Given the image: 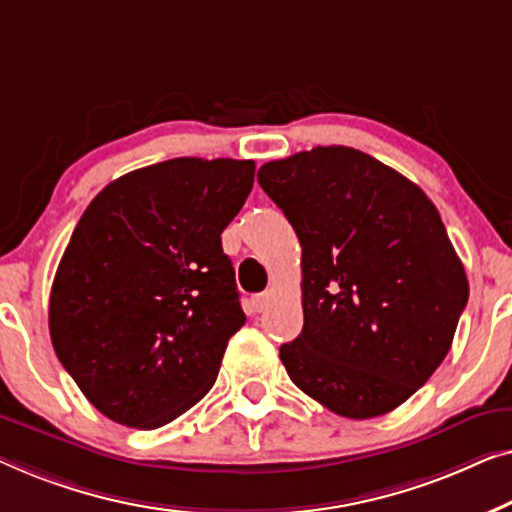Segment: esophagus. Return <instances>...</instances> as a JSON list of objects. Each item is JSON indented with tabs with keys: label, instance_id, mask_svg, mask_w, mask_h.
<instances>
[{
	"label": "esophagus",
	"instance_id": "1",
	"mask_svg": "<svg viewBox=\"0 0 512 512\" xmlns=\"http://www.w3.org/2000/svg\"><path fill=\"white\" fill-rule=\"evenodd\" d=\"M250 304H253V308H255V313H262V311H266V306L271 304V294L269 292H262V294H255L253 299H250Z\"/></svg>",
	"mask_w": 512,
	"mask_h": 512
}]
</instances>
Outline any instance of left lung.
Listing matches in <instances>:
<instances>
[{
	"instance_id": "8db88e82",
	"label": "left lung",
	"mask_w": 512,
	"mask_h": 512,
	"mask_svg": "<svg viewBox=\"0 0 512 512\" xmlns=\"http://www.w3.org/2000/svg\"><path fill=\"white\" fill-rule=\"evenodd\" d=\"M257 181L301 243L304 329L280 345L287 376L336 415L390 413L441 366L469 301L436 206L345 146L266 162Z\"/></svg>"
}]
</instances>
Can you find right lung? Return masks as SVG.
<instances>
[{"mask_svg":"<svg viewBox=\"0 0 512 512\" xmlns=\"http://www.w3.org/2000/svg\"><path fill=\"white\" fill-rule=\"evenodd\" d=\"M253 160L176 157L90 201L50 290L55 355L109 420L157 429L201 401L246 322L220 234Z\"/></svg>","mask_w":512,"mask_h":512,"instance_id":"obj_1","label":"right lung"}]
</instances>
